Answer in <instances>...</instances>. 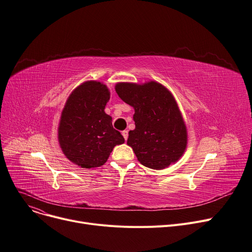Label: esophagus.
<instances>
[{
	"mask_svg": "<svg viewBox=\"0 0 252 252\" xmlns=\"http://www.w3.org/2000/svg\"><path fill=\"white\" fill-rule=\"evenodd\" d=\"M122 135L124 136L125 140L126 141V140H127V138H128V131H127V130H123V131H122Z\"/></svg>",
	"mask_w": 252,
	"mask_h": 252,
	"instance_id": "esophagus-1",
	"label": "esophagus"
}]
</instances>
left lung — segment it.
Returning a JSON list of instances; mask_svg holds the SVG:
<instances>
[{
    "label": "left lung",
    "mask_w": 252,
    "mask_h": 252,
    "mask_svg": "<svg viewBox=\"0 0 252 252\" xmlns=\"http://www.w3.org/2000/svg\"><path fill=\"white\" fill-rule=\"evenodd\" d=\"M115 91L135 109L136 127L126 144L139 162L156 170L177 162L187 149L188 131L171 92L155 81L117 83Z\"/></svg>",
    "instance_id": "1"
}]
</instances>
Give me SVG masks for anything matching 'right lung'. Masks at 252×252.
Masks as SVG:
<instances>
[{"instance_id": "add662e5", "label": "right lung", "mask_w": 252, "mask_h": 252, "mask_svg": "<svg viewBox=\"0 0 252 252\" xmlns=\"http://www.w3.org/2000/svg\"><path fill=\"white\" fill-rule=\"evenodd\" d=\"M109 98L106 85L87 81L71 93L62 111L60 146L66 158L83 168L103 165L112 149L125 143L112 126L111 116L104 111Z\"/></svg>"}]
</instances>
